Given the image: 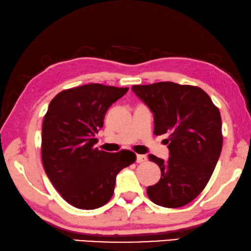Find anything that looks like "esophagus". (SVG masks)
<instances>
[{"label":"esophagus","instance_id":"1","mask_svg":"<svg viewBox=\"0 0 251 251\" xmlns=\"http://www.w3.org/2000/svg\"><path fill=\"white\" fill-rule=\"evenodd\" d=\"M148 160L147 155H143V154H137V158H136V161L137 163H143Z\"/></svg>","mask_w":251,"mask_h":251}]
</instances>
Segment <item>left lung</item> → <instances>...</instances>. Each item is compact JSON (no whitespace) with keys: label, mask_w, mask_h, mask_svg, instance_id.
Returning a JSON list of instances; mask_svg holds the SVG:
<instances>
[{"label":"left lung","mask_w":251,"mask_h":251,"mask_svg":"<svg viewBox=\"0 0 251 251\" xmlns=\"http://www.w3.org/2000/svg\"><path fill=\"white\" fill-rule=\"evenodd\" d=\"M132 90L154 116L155 135L168 134V161L150 155L161 178L148 187L153 203L181 207L203 192L222 151V119L219 108L203 89L174 82L133 85Z\"/></svg>","instance_id":"1"}]
</instances>
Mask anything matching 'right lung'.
Listing matches in <instances>:
<instances>
[{
    "mask_svg": "<svg viewBox=\"0 0 251 251\" xmlns=\"http://www.w3.org/2000/svg\"><path fill=\"white\" fill-rule=\"evenodd\" d=\"M128 88L100 83L63 90L44 117L42 160L47 177L67 203L81 209L107 204L116 176L135 162L129 150L109 153L95 148L107 110Z\"/></svg>",
    "mask_w": 251,
    "mask_h": 251,
    "instance_id": "add662e5",
    "label": "right lung"
}]
</instances>
